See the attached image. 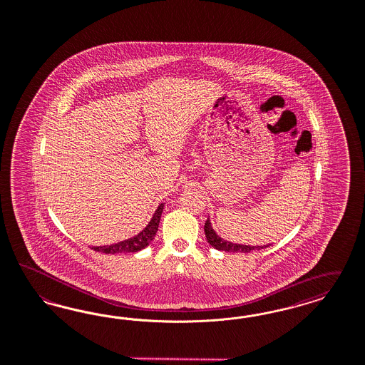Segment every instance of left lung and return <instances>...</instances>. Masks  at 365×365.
<instances>
[{
	"label": "left lung",
	"mask_w": 365,
	"mask_h": 365,
	"mask_svg": "<svg viewBox=\"0 0 365 365\" xmlns=\"http://www.w3.org/2000/svg\"><path fill=\"white\" fill-rule=\"evenodd\" d=\"M205 235H206V239L207 242L215 248L218 251L225 252H244V253H248L252 251H259V250H263L267 248L268 245H262V247H252V245H242V244H235V242H230L227 240H222L215 232H214L213 227L210 224V220L207 218L206 222H205Z\"/></svg>",
	"instance_id": "left-lung-1"
}]
</instances>
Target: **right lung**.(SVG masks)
<instances>
[{
	"mask_svg": "<svg viewBox=\"0 0 365 365\" xmlns=\"http://www.w3.org/2000/svg\"><path fill=\"white\" fill-rule=\"evenodd\" d=\"M164 203H160L156 209V212L153 214L151 221L148 222V225L144 227L138 235L130 237V239L120 241L117 244H110V245H103V247H93L91 250L94 251L102 252V253H108V255H114V253H130V252H138L144 250L147 245L151 244L152 240L155 237L159 222H160V217L163 212Z\"/></svg>",
	"mask_w": 365,
	"mask_h": 365,
	"instance_id": "right-lung-1",
	"label": "right lung"
}]
</instances>
